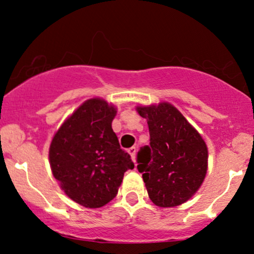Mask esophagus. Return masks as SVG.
<instances>
[{"instance_id":"1","label":"esophagus","mask_w":254,"mask_h":254,"mask_svg":"<svg viewBox=\"0 0 254 254\" xmlns=\"http://www.w3.org/2000/svg\"><path fill=\"white\" fill-rule=\"evenodd\" d=\"M129 153H130V156H131V158H132V161H134L135 162V156H136V147H135V146H132V147H130L129 148Z\"/></svg>"}]
</instances>
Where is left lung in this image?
I'll use <instances>...</instances> for the list:
<instances>
[{
  "label": "left lung",
  "mask_w": 254,
  "mask_h": 254,
  "mask_svg": "<svg viewBox=\"0 0 254 254\" xmlns=\"http://www.w3.org/2000/svg\"><path fill=\"white\" fill-rule=\"evenodd\" d=\"M136 112L147 120L150 131V146L137 153V170L142 173L148 196L161 207L186 203L205 179V141L168 102L137 106Z\"/></svg>",
  "instance_id": "1"
}]
</instances>
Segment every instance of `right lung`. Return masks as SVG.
<instances>
[{
  "label": "right lung",
  "mask_w": 254,
  "mask_h": 254,
  "mask_svg": "<svg viewBox=\"0 0 254 254\" xmlns=\"http://www.w3.org/2000/svg\"><path fill=\"white\" fill-rule=\"evenodd\" d=\"M114 104L91 98L65 119L51 140L49 162L64 193L89 209L108 204L134 168L112 129Z\"/></svg>",
  "instance_id": "obj_1"
}]
</instances>
